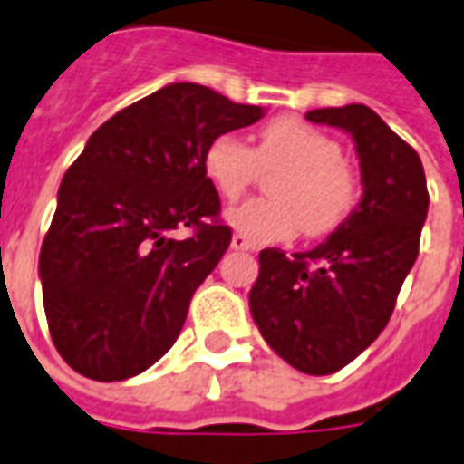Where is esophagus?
Returning <instances> with one entry per match:
<instances>
[{"mask_svg": "<svg viewBox=\"0 0 464 464\" xmlns=\"http://www.w3.org/2000/svg\"><path fill=\"white\" fill-rule=\"evenodd\" d=\"M232 249H237V251H251V249H254V244H251L249 239H246V237H244V235H235V237H232Z\"/></svg>", "mask_w": 464, "mask_h": 464, "instance_id": "34e87169", "label": "esophagus"}]
</instances>
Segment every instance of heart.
<instances>
[{
  "label": "heart",
  "mask_w": 464,
  "mask_h": 464,
  "mask_svg": "<svg viewBox=\"0 0 464 464\" xmlns=\"http://www.w3.org/2000/svg\"><path fill=\"white\" fill-rule=\"evenodd\" d=\"M203 169L222 198H239L261 171H276L271 200L254 198L227 213V225L251 244L283 242L303 227L324 237L348 220L358 200V179L343 147L329 132L297 118H276L258 132L256 147L222 132L208 145Z\"/></svg>",
  "instance_id": "heart-1"
}]
</instances>
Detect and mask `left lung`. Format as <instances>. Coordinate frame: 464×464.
<instances>
[{
    "instance_id": "8db88e82",
    "label": "left lung",
    "mask_w": 464,
    "mask_h": 464,
    "mask_svg": "<svg viewBox=\"0 0 464 464\" xmlns=\"http://www.w3.org/2000/svg\"><path fill=\"white\" fill-rule=\"evenodd\" d=\"M341 128L361 160V203L314 249L258 254L251 317L266 343L307 375H332L378 339L419 256L429 213L426 174L409 147L362 103L307 113Z\"/></svg>"
}]
</instances>
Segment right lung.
<instances>
[{
    "label": "right lung",
    "mask_w": 464,
    "mask_h": 464,
    "mask_svg": "<svg viewBox=\"0 0 464 464\" xmlns=\"http://www.w3.org/2000/svg\"><path fill=\"white\" fill-rule=\"evenodd\" d=\"M261 116V106L174 82L109 118L67 169L38 273L53 343L79 375L128 380L174 346L232 239L206 150ZM176 227L194 237L169 240Z\"/></svg>",
    "instance_id": "add662e5"
}]
</instances>
